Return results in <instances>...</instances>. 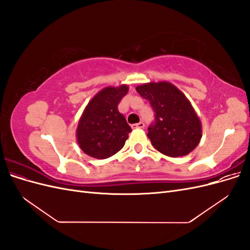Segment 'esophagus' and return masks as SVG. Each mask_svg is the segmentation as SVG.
I'll return each instance as SVG.
<instances>
[{
    "label": "esophagus",
    "instance_id": "obj_1",
    "mask_svg": "<svg viewBox=\"0 0 250 250\" xmlns=\"http://www.w3.org/2000/svg\"><path fill=\"white\" fill-rule=\"evenodd\" d=\"M131 127L132 128H144V127H145V123L140 122V123H137V124H133Z\"/></svg>",
    "mask_w": 250,
    "mask_h": 250
}]
</instances>
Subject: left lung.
Returning a JSON list of instances; mask_svg holds the SVG:
<instances>
[{"instance_id": "1", "label": "left lung", "mask_w": 250, "mask_h": 250, "mask_svg": "<svg viewBox=\"0 0 250 250\" xmlns=\"http://www.w3.org/2000/svg\"><path fill=\"white\" fill-rule=\"evenodd\" d=\"M135 89L154 111L147 133L153 147L171 157L193 151L201 139V124L186 96L169 82L147 83Z\"/></svg>"}]
</instances>
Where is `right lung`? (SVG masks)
I'll return each instance as SVG.
<instances>
[{"label":"right lung","mask_w":250,"mask_h":250,"mask_svg":"<svg viewBox=\"0 0 250 250\" xmlns=\"http://www.w3.org/2000/svg\"><path fill=\"white\" fill-rule=\"evenodd\" d=\"M127 92L126 85L106 87L87 104L77 128V141L83 152L104 160L123 148L131 128L118 105Z\"/></svg>","instance_id":"1"}]
</instances>
